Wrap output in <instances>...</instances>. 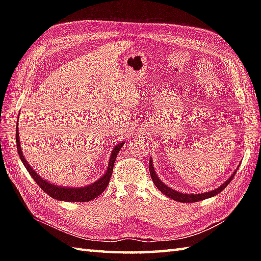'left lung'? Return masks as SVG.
Instances as JSON below:
<instances>
[{
    "instance_id": "left-lung-1",
    "label": "left lung",
    "mask_w": 261,
    "mask_h": 261,
    "mask_svg": "<svg viewBox=\"0 0 261 261\" xmlns=\"http://www.w3.org/2000/svg\"><path fill=\"white\" fill-rule=\"evenodd\" d=\"M238 168H239V166H238L237 169L233 171V173H232V175L223 182L222 185H220L219 187L214 188L213 191L205 192V193H199V194H186V193H181V192H178V191H175L174 188H170L169 186L166 185L164 181H162V179L159 178L156 171H154L152 158L150 157V159H149V173H150V176H151V179L153 181V184L156 185V187L158 188V190L162 192L163 194H165L166 196H168L169 198L174 199V201L181 202V203H194V202L203 201V199H206V198H210V197H213L215 195H218L219 193L222 192L224 188L229 185V182L232 180V178H233V176L236 175Z\"/></svg>"
}]
</instances>
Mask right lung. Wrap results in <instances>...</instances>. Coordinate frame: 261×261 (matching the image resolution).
I'll return each mask as SVG.
<instances>
[{"instance_id":"obj_1","label":"right lung","mask_w":261,"mask_h":261,"mask_svg":"<svg viewBox=\"0 0 261 261\" xmlns=\"http://www.w3.org/2000/svg\"><path fill=\"white\" fill-rule=\"evenodd\" d=\"M19 122V119H18ZM16 148H18V153L19 157L21 159L22 164L24 165V167L27 168L28 173L31 175V177L37 184L40 186L41 190L47 193L49 196L58 199V201H65V202H88L92 201L95 197H97L99 194H102L104 192L105 188L108 187V184L111 178V175H112L113 171V166H114V162L115 158L118 156V153L120 151V149L123 147L124 142L122 141L120 143H118L114 148L112 152H111V156L109 159V164H108V168L105 170V173L103 176L99 177V178L92 182L90 185L83 186V187H66V186H59L54 184V182L48 181L47 179L42 178L40 175H38V173H36V170L33 169L31 166L29 165V163L27 162L23 153H22V149L20 147V136H19V123H16Z\"/></svg>"}]
</instances>
